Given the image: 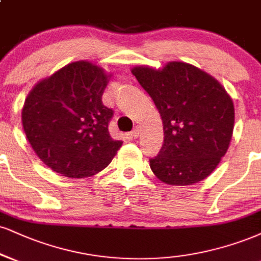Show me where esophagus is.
Returning <instances> with one entry per match:
<instances>
[{"label":"esophagus","instance_id":"esophagus-1","mask_svg":"<svg viewBox=\"0 0 261 261\" xmlns=\"http://www.w3.org/2000/svg\"><path fill=\"white\" fill-rule=\"evenodd\" d=\"M139 136H140V127L136 126L133 131H131V137H134V139H137Z\"/></svg>","mask_w":261,"mask_h":261}]
</instances>
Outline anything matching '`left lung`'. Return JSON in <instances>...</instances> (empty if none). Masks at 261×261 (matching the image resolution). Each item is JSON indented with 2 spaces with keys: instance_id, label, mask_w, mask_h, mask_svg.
<instances>
[{
  "instance_id": "1",
  "label": "left lung",
  "mask_w": 261,
  "mask_h": 261,
  "mask_svg": "<svg viewBox=\"0 0 261 261\" xmlns=\"http://www.w3.org/2000/svg\"><path fill=\"white\" fill-rule=\"evenodd\" d=\"M162 117L164 143L149 166L172 186L208 177L227 152L234 124L231 97L218 80L194 65L169 62L163 69L131 70Z\"/></svg>"
}]
</instances>
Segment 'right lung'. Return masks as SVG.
<instances>
[{"label":"right lung","instance_id":"obj_1","mask_svg":"<svg viewBox=\"0 0 261 261\" xmlns=\"http://www.w3.org/2000/svg\"><path fill=\"white\" fill-rule=\"evenodd\" d=\"M111 75L79 61L37 83L25 99L21 122L45 165L62 176L83 178L106 168L122 141L113 140V111L102 103Z\"/></svg>","mask_w":261,"mask_h":261}]
</instances>
